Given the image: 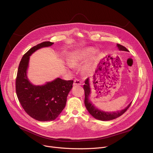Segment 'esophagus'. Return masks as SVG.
<instances>
[{
  "label": "esophagus",
  "mask_w": 153,
  "mask_h": 153,
  "mask_svg": "<svg viewBox=\"0 0 153 153\" xmlns=\"http://www.w3.org/2000/svg\"><path fill=\"white\" fill-rule=\"evenodd\" d=\"M73 85L75 86V85H82V82L80 80H79V79H76L74 80V83Z\"/></svg>",
  "instance_id": "34e87169"
}]
</instances>
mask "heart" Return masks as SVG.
<instances>
[{"mask_svg": "<svg viewBox=\"0 0 153 153\" xmlns=\"http://www.w3.org/2000/svg\"><path fill=\"white\" fill-rule=\"evenodd\" d=\"M96 52V50L93 47L85 48L82 50L75 51L71 53L68 57V64H67L68 68H71L73 67L78 66L79 65L88 60ZM96 59L86 63L83 67V71L88 73L93 70L96 65Z\"/></svg>", "mask_w": 153, "mask_h": 153, "instance_id": "obj_1", "label": "heart"}]
</instances>
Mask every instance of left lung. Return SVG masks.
<instances>
[{
  "label": "left lung",
  "mask_w": 153,
  "mask_h": 153,
  "mask_svg": "<svg viewBox=\"0 0 153 153\" xmlns=\"http://www.w3.org/2000/svg\"><path fill=\"white\" fill-rule=\"evenodd\" d=\"M117 47L118 48L119 51H128V50L123 46L117 44ZM83 89L85 91V105L88 110L89 113L95 119L102 120V121H108L113 120L119 117V116H122L129 107V106L131 104V102L129 103V104L125 107L124 109L120 111H113V112H108L105 111L103 110H100L97 108L95 105L91 102L90 96L91 93V90L90 88V79L89 77L87 78L85 81V85H83Z\"/></svg>",
  "instance_id": "obj_1"
}]
</instances>
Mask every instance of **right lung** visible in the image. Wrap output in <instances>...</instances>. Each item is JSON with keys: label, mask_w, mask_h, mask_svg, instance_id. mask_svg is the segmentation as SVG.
<instances>
[{"label": "right lung", "mask_w": 153, "mask_h": 153, "mask_svg": "<svg viewBox=\"0 0 153 153\" xmlns=\"http://www.w3.org/2000/svg\"><path fill=\"white\" fill-rule=\"evenodd\" d=\"M53 44L51 42H44L29 50L21 59L16 81V94L22 106L30 116L42 122L54 120L59 116L66 105L73 84V80L57 77L43 85H36L28 79L27 70L31 55Z\"/></svg>", "instance_id": "1"}]
</instances>
